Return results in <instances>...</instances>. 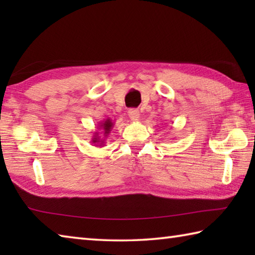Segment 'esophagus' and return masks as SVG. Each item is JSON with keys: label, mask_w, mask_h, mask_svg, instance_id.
Here are the masks:
<instances>
[{"label": "esophagus", "mask_w": 255, "mask_h": 255, "mask_svg": "<svg viewBox=\"0 0 255 255\" xmlns=\"http://www.w3.org/2000/svg\"><path fill=\"white\" fill-rule=\"evenodd\" d=\"M128 116H129V118H130L131 122H133V123L138 122V120H139V118H140L139 111L136 110V109H130V110H129L128 111Z\"/></svg>", "instance_id": "34e87169"}]
</instances>
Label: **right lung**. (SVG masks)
I'll return each instance as SVG.
<instances>
[{
    "label": "right lung",
    "instance_id": "add662e5",
    "mask_svg": "<svg viewBox=\"0 0 255 255\" xmlns=\"http://www.w3.org/2000/svg\"><path fill=\"white\" fill-rule=\"evenodd\" d=\"M98 127L101 130V133L103 136H99V133H100V132L96 131V132H94L93 137H92V139H91V143L94 144V146H103V145H105V138L109 136V133L111 132L112 128H114V123H112L111 119L108 118L106 120H103L102 123L99 124ZM102 136L104 137L103 138H102Z\"/></svg>",
    "mask_w": 255,
    "mask_h": 255
}]
</instances>
